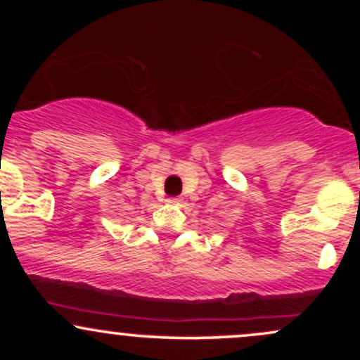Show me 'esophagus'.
<instances>
[{
	"label": "esophagus",
	"instance_id": "obj_1",
	"mask_svg": "<svg viewBox=\"0 0 360 360\" xmlns=\"http://www.w3.org/2000/svg\"><path fill=\"white\" fill-rule=\"evenodd\" d=\"M167 201H169V203L176 205V203H179V201H181V200H179V198H169V200H167Z\"/></svg>",
	"mask_w": 360,
	"mask_h": 360
}]
</instances>
